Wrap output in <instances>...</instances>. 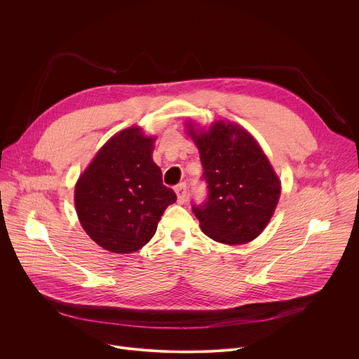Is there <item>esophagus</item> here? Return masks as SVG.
Instances as JSON below:
<instances>
[{"mask_svg": "<svg viewBox=\"0 0 359 359\" xmlns=\"http://www.w3.org/2000/svg\"><path fill=\"white\" fill-rule=\"evenodd\" d=\"M176 194H177V201L179 203H184L187 198V186L186 183H180L176 186Z\"/></svg>", "mask_w": 359, "mask_h": 359, "instance_id": "34e87169", "label": "esophagus"}]
</instances>
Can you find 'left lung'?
<instances>
[{"mask_svg": "<svg viewBox=\"0 0 359 359\" xmlns=\"http://www.w3.org/2000/svg\"><path fill=\"white\" fill-rule=\"evenodd\" d=\"M200 151L201 179L208 198L191 210L203 233L224 244H244L269 224L281 193V182L263 149L245 129L215 122L208 132L189 125Z\"/></svg>", "mask_w": 359, "mask_h": 359, "instance_id": "8db88e82", "label": "left lung"}]
</instances>
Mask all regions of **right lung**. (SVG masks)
Instances as JSON below:
<instances>
[{
    "instance_id": "obj_1",
    "label": "right lung",
    "mask_w": 359,
    "mask_h": 359,
    "mask_svg": "<svg viewBox=\"0 0 359 359\" xmlns=\"http://www.w3.org/2000/svg\"><path fill=\"white\" fill-rule=\"evenodd\" d=\"M153 143L155 137L139 128L121 130L100 147L76 182L79 222L102 248L137 251L155 236L166 208L177 198L151 159Z\"/></svg>"
}]
</instances>
